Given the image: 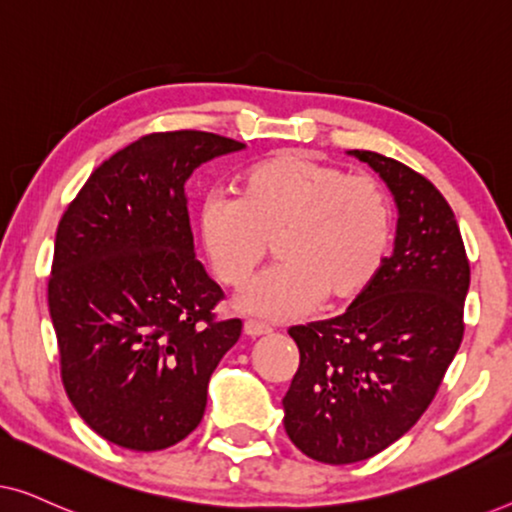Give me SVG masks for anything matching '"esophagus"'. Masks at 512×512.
<instances>
[{
    "label": "esophagus",
    "mask_w": 512,
    "mask_h": 512,
    "mask_svg": "<svg viewBox=\"0 0 512 512\" xmlns=\"http://www.w3.org/2000/svg\"><path fill=\"white\" fill-rule=\"evenodd\" d=\"M244 333H247L249 338H258V335H268V333H272V328H270L268 324H263V321L247 319V321H244Z\"/></svg>",
    "instance_id": "1"
}]
</instances>
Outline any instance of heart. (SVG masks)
<instances>
[{"label": "heart", "mask_w": 512, "mask_h": 512, "mask_svg": "<svg viewBox=\"0 0 512 512\" xmlns=\"http://www.w3.org/2000/svg\"><path fill=\"white\" fill-rule=\"evenodd\" d=\"M198 223L209 268L228 289L249 282L272 244L279 265L237 303L265 319H298L324 298L345 305L373 286L391 249L394 207L373 174L282 151L242 174L237 198L209 195Z\"/></svg>", "instance_id": "b5f03b06"}]
</instances>
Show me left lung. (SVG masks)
<instances>
[{
	"instance_id": "8db88e82",
	"label": "left lung",
	"mask_w": 512,
	"mask_h": 512,
	"mask_svg": "<svg viewBox=\"0 0 512 512\" xmlns=\"http://www.w3.org/2000/svg\"><path fill=\"white\" fill-rule=\"evenodd\" d=\"M398 205V235L373 286L345 314L293 326L300 363L282 398L291 443L321 464H354L408 433L464 338L471 268L457 219L424 174L375 151Z\"/></svg>"
}]
</instances>
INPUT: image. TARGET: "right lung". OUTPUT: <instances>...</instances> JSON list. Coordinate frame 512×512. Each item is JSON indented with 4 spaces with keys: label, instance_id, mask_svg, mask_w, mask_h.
I'll return each mask as SVG.
<instances>
[{
    "label": "right lung",
    "instance_id": "obj_1",
    "mask_svg": "<svg viewBox=\"0 0 512 512\" xmlns=\"http://www.w3.org/2000/svg\"><path fill=\"white\" fill-rule=\"evenodd\" d=\"M242 142L151 132L95 167L55 233L48 307L69 401L125 450L177 445L200 424L207 382L242 333L195 258L186 179Z\"/></svg>",
    "mask_w": 512,
    "mask_h": 512
}]
</instances>
